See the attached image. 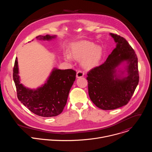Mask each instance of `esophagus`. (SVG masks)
Returning a JSON list of instances; mask_svg holds the SVG:
<instances>
[{
	"instance_id": "1",
	"label": "esophagus",
	"mask_w": 152,
	"mask_h": 152,
	"mask_svg": "<svg viewBox=\"0 0 152 152\" xmlns=\"http://www.w3.org/2000/svg\"><path fill=\"white\" fill-rule=\"evenodd\" d=\"M84 75V73L83 72H82V70H79L77 72V74H76V77L77 78L79 77H83Z\"/></svg>"
}]
</instances>
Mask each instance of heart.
Wrapping results in <instances>:
<instances>
[{
    "label": "heart",
    "mask_w": 152,
    "mask_h": 152,
    "mask_svg": "<svg viewBox=\"0 0 152 152\" xmlns=\"http://www.w3.org/2000/svg\"><path fill=\"white\" fill-rule=\"evenodd\" d=\"M72 55L73 58L80 59L84 57L82 61L85 68H91L98 64L103 55V49L99 46L88 41H82L75 43L72 46ZM66 59L70 60L72 56L69 53L65 55Z\"/></svg>",
    "instance_id": "heart-1"
}]
</instances>
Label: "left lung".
Segmentation results:
<instances>
[{"instance_id":"1","label":"left lung","mask_w":152,"mask_h":152,"mask_svg":"<svg viewBox=\"0 0 152 152\" xmlns=\"http://www.w3.org/2000/svg\"><path fill=\"white\" fill-rule=\"evenodd\" d=\"M116 48L100 66L87 73L88 94L93 103L103 110H112L127 104L139 82L137 56L123 37L110 34ZM127 66L118 67L123 62ZM126 72L124 77L123 75Z\"/></svg>"}]
</instances>
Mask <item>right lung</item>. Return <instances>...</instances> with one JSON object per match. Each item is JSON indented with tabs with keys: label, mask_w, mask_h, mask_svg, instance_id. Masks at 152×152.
<instances>
[{
	"label": "right lung",
	"mask_w": 152,
	"mask_h": 152,
	"mask_svg": "<svg viewBox=\"0 0 152 152\" xmlns=\"http://www.w3.org/2000/svg\"><path fill=\"white\" fill-rule=\"evenodd\" d=\"M55 38L56 35H49L36 37L40 40H51ZM76 75V72L72 69H53L44 85L36 90H31L20 83L17 58L13 69V79L18 100L32 113L44 117L57 116L62 112Z\"/></svg>",
	"instance_id": "obj_1"
}]
</instances>
